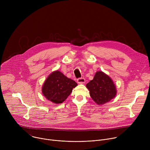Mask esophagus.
<instances>
[{
	"mask_svg": "<svg viewBox=\"0 0 150 150\" xmlns=\"http://www.w3.org/2000/svg\"><path fill=\"white\" fill-rule=\"evenodd\" d=\"M77 82H78V83L82 84V83H84L85 82V79L83 78H78L77 79Z\"/></svg>",
	"mask_w": 150,
	"mask_h": 150,
	"instance_id": "obj_1",
	"label": "esophagus"
}]
</instances>
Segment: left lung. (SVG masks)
Listing matches in <instances>:
<instances>
[{
  "instance_id": "1",
  "label": "left lung",
  "mask_w": 150,
  "mask_h": 150,
  "mask_svg": "<svg viewBox=\"0 0 150 150\" xmlns=\"http://www.w3.org/2000/svg\"><path fill=\"white\" fill-rule=\"evenodd\" d=\"M86 87L90 95L98 105H103L113 99L117 93L116 85L112 78L102 71H97Z\"/></svg>"
}]
</instances>
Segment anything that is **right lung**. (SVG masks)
<instances>
[{"instance_id": "right-lung-1", "label": "right lung", "mask_w": 150, "mask_h": 150, "mask_svg": "<svg viewBox=\"0 0 150 150\" xmlns=\"http://www.w3.org/2000/svg\"><path fill=\"white\" fill-rule=\"evenodd\" d=\"M78 85L74 80L68 78L61 72H52L42 87V93L47 100L54 104H60L71 94Z\"/></svg>"}]
</instances>
